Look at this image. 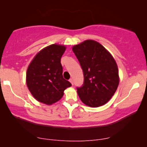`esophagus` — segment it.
<instances>
[{
    "label": "esophagus",
    "instance_id": "esophagus-1",
    "mask_svg": "<svg viewBox=\"0 0 147 147\" xmlns=\"http://www.w3.org/2000/svg\"><path fill=\"white\" fill-rule=\"evenodd\" d=\"M69 81H70V83L72 84V85H73V79L71 78V79H70V80H69Z\"/></svg>",
    "mask_w": 147,
    "mask_h": 147
}]
</instances>
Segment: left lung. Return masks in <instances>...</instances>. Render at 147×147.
Listing matches in <instances>:
<instances>
[{"label":"left lung","instance_id":"8db88e82","mask_svg":"<svg viewBox=\"0 0 147 147\" xmlns=\"http://www.w3.org/2000/svg\"><path fill=\"white\" fill-rule=\"evenodd\" d=\"M84 72V84L77 87L79 98L86 105L98 107L110 100L119 85L117 63L100 43L86 40L72 47Z\"/></svg>","mask_w":147,"mask_h":147}]
</instances>
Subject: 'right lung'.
Here are the masks:
<instances>
[{"instance_id": "obj_1", "label": "right lung", "mask_w": 147, "mask_h": 147, "mask_svg": "<svg viewBox=\"0 0 147 147\" xmlns=\"http://www.w3.org/2000/svg\"><path fill=\"white\" fill-rule=\"evenodd\" d=\"M65 50L63 45H49L37 54L28 66L27 86L38 102L48 105L57 102L72 86L63 77L61 58Z\"/></svg>"}]
</instances>
